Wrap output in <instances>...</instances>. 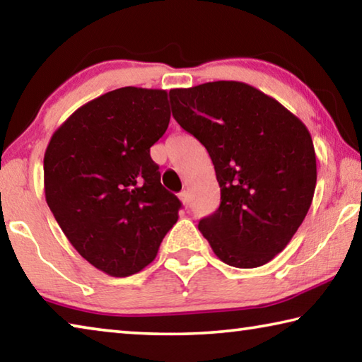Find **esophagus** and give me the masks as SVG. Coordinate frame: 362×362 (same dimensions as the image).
<instances>
[{
  "label": "esophagus",
  "mask_w": 362,
  "mask_h": 362,
  "mask_svg": "<svg viewBox=\"0 0 362 362\" xmlns=\"http://www.w3.org/2000/svg\"><path fill=\"white\" fill-rule=\"evenodd\" d=\"M179 196H180V201L183 203V206L188 207V206H189V196H188V192H182Z\"/></svg>",
  "instance_id": "esophagus-1"
}]
</instances>
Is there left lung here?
<instances>
[{"label":"left lung","mask_w":362,"mask_h":362,"mask_svg":"<svg viewBox=\"0 0 362 362\" xmlns=\"http://www.w3.org/2000/svg\"><path fill=\"white\" fill-rule=\"evenodd\" d=\"M169 97L175 121L206 146L220 187L218 209L199 220V231L226 265H265L289 244L313 201L308 129L246 83H204Z\"/></svg>","instance_id":"left-lung-1"}]
</instances>
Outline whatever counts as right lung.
I'll return each instance as SVG.
<instances>
[{
    "label": "right lung",
    "mask_w": 362,
    "mask_h": 362,
    "mask_svg": "<svg viewBox=\"0 0 362 362\" xmlns=\"http://www.w3.org/2000/svg\"><path fill=\"white\" fill-rule=\"evenodd\" d=\"M170 119L161 89H115L78 108L45 153L49 209L71 246L110 276L139 273L179 218L150 146Z\"/></svg>",
    "instance_id": "1"
}]
</instances>
